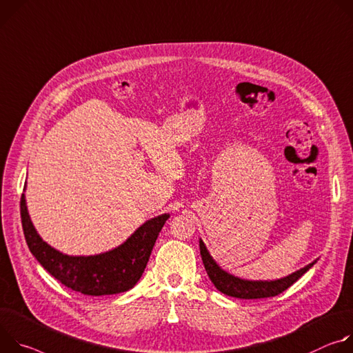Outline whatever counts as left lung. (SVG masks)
<instances>
[{
	"label": "left lung",
	"mask_w": 353,
	"mask_h": 353,
	"mask_svg": "<svg viewBox=\"0 0 353 353\" xmlns=\"http://www.w3.org/2000/svg\"><path fill=\"white\" fill-rule=\"evenodd\" d=\"M199 248L202 261L205 265V269L212 281V283L216 286V289L227 296L237 297V299H265V297H273L278 296L279 293L285 292L288 288H290L294 282H297L304 273L317 262L312 261L311 263L305 265L304 268L293 272L292 275L276 279V281H247L231 275V273L221 269L217 262L212 258L210 252L208 251L205 243L199 239Z\"/></svg>",
	"instance_id": "1"
}]
</instances>
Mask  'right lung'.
<instances>
[{"label": "right lung", "mask_w": 353, "mask_h": 353, "mask_svg": "<svg viewBox=\"0 0 353 353\" xmlns=\"http://www.w3.org/2000/svg\"><path fill=\"white\" fill-rule=\"evenodd\" d=\"M168 217L170 214L164 213L147 220L123 244L110 251L74 256L57 251L42 240L30 220L23 193L21 198L22 228L32 255L64 286L87 296L130 290L141 278L155 240Z\"/></svg>", "instance_id": "obj_1"}]
</instances>
